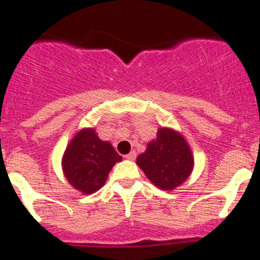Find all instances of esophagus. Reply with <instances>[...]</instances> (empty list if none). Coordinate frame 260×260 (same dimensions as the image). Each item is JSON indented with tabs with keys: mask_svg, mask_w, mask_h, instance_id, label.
<instances>
[{
	"mask_svg": "<svg viewBox=\"0 0 260 260\" xmlns=\"http://www.w3.org/2000/svg\"><path fill=\"white\" fill-rule=\"evenodd\" d=\"M126 158H127V160H135V158H137V152H135V151H132L128 155H126Z\"/></svg>",
	"mask_w": 260,
	"mask_h": 260,
	"instance_id": "1",
	"label": "esophagus"
}]
</instances>
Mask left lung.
Wrapping results in <instances>:
<instances>
[{
  "mask_svg": "<svg viewBox=\"0 0 260 260\" xmlns=\"http://www.w3.org/2000/svg\"><path fill=\"white\" fill-rule=\"evenodd\" d=\"M137 164L158 189L173 190L187 180L194 168V157L182 135L161 127L146 152L138 156Z\"/></svg>",
  "mask_w": 260,
  "mask_h": 260,
  "instance_id": "obj_1",
  "label": "left lung"
}]
</instances>
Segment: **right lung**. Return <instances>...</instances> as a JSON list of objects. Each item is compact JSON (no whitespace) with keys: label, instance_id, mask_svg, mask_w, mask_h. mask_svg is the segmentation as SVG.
<instances>
[{"label":"right lung","instance_id":"add662e5","mask_svg":"<svg viewBox=\"0 0 260 260\" xmlns=\"http://www.w3.org/2000/svg\"><path fill=\"white\" fill-rule=\"evenodd\" d=\"M121 160L112 144L98 137L95 128H83L66 147L62 169L74 189L91 194L104 185L113 165Z\"/></svg>","mask_w":260,"mask_h":260}]
</instances>
